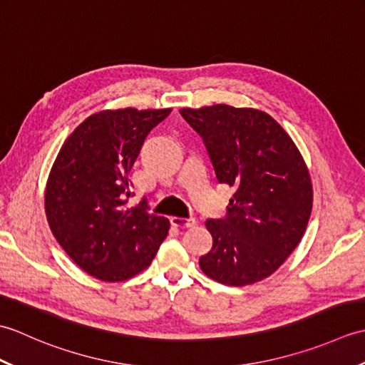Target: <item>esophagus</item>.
<instances>
[{"instance_id":"1","label":"esophagus","mask_w":365,"mask_h":365,"mask_svg":"<svg viewBox=\"0 0 365 365\" xmlns=\"http://www.w3.org/2000/svg\"><path fill=\"white\" fill-rule=\"evenodd\" d=\"M170 224L175 227H180V229H188L192 227L196 224L195 218H178V216H173L170 218Z\"/></svg>"}]
</instances>
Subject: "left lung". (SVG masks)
<instances>
[{"label":"left lung","instance_id":"8db88e82","mask_svg":"<svg viewBox=\"0 0 365 365\" xmlns=\"http://www.w3.org/2000/svg\"><path fill=\"white\" fill-rule=\"evenodd\" d=\"M182 118L202 138L216 178L235 188L227 215L207 220L212 251L204 273L243 287L273 274L301 242L312 212V183L285 130L267 113L229 105L183 108Z\"/></svg>","mask_w":365,"mask_h":365}]
</instances>
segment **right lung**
<instances>
[{
    "instance_id": "obj_1",
    "label": "right lung",
    "mask_w": 365,
    "mask_h": 365,
    "mask_svg": "<svg viewBox=\"0 0 365 365\" xmlns=\"http://www.w3.org/2000/svg\"><path fill=\"white\" fill-rule=\"evenodd\" d=\"M170 110H106L66 139L46 182L50 229L88 274L119 282L150 265L169 220L149 212L145 197L127 207L130 169L145 136Z\"/></svg>"
}]
</instances>
